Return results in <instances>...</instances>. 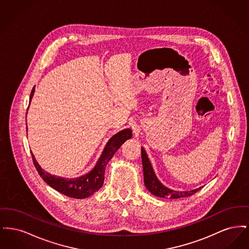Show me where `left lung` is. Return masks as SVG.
Instances as JSON below:
<instances>
[{"mask_svg":"<svg viewBox=\"0 0 249 249\" xmlns=\"http://www.w3.org/2000/svg\"><path fill=\"white\" fill-rule=\"evenodd\" d=\"M142 151V171H143V182L146 189L149 190L153 195L160 198H170V199H178L183 197H189L190 195L196 193L198 190H201L202 187L196 189V190H190V191H176L171 190L161 184V182L158 179L155 175L153 167L149 159L145 153V150L141 147Z\"/></svg>","mask_w":249,"mask_h":249,"instance_id":"1","label":"left lung"}]
</instances>
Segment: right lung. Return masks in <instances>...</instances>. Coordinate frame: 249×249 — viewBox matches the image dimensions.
I'll return each instance as SVG.
<instances>
[{"mask_svg":"<svg viewBox=\"0 0 249 249\" xmlns=\"http://www.w3.org/2000/svg\"><path fill=\"white\" fill-rule=\"evenodd\" d=\"M35 91H36V87H34L31 92L30 104L34 97ZM131 132L132 131L130 129H125V130H120L114 136H112L109 139V141L107 142L104 148V151L101 155V157L99 158L94 168L89 173L79 178H60V177H56L54 175L49 174L47 171L43 170L41 166L38 164L35 156L32 152L34 164L36 166V170L40 175V177L43 178V180L54 190L74 199L88 198L103 187L104 180H105V171H106L107 163L113 158L114 154L118 151V149L122 145V143L131 138V135H132Z\"/></svg>","mask_w":249,"mask_h":249,"instance_id":"1","label":"right lung"}]
</instances>
